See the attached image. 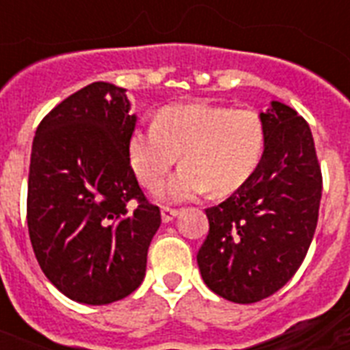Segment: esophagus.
I'll use <instances>...</instances> for the list:
<instances>
[{
	"label": "esophagus",
	"mask_w": 350,
	"mask_h": 350,
	"mask_svg": "<svg viewBox=\"0 0 350 350\" xmlns=\"http://www.w3.org/2000/svg\"><path fill=\"white\" fill-rule=\"evenodd\" d=\"M178 214H180V211H178V208H170V207L161 208V219H163L165 224L172 221V219H174Z\"/></svg>",
	"instance_id": "esophagus-1"
}]
</instances>
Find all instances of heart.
Listing matches in <instances>:
<instances>
[{"label":"heart","instance_id":"heart-1","mask_svg":"<svg viewBox=\"0 0 350 350\" xmlns=\"http://www.w3.org/2000/svg\"><path fill=\"white\" fill-rule=\"evenodd\" d=\"M265 150V126L254 111L187 103L161 109L126 139V159L143 187L156 189L181 154V167L158 196L187 202L208 189L238 191L254 176Z\"/></svg>","mask_w":350,"mask_h":350}]
</instances>
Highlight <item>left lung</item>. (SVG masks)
I'll return each mask as SVG.
<instances>
[{
  "label": "left lung",
  "instance_id": "1",
  "mask_svg": "<svg viewBox=\"0 0 350 350\" xmlns=\"http://www.w3.org/2000/svg\"><path fill=\"white\" fill-rule=\"evenodd\" d=\"M260 118V167L232 196L205 208L208 234L198 252L203 282L234 304L269 298L296 274L320 211L321 169L307 121L280 101Z\"/></svg>",
  "mask_w": 350,
  "mask_h": 350
}]
</instances>
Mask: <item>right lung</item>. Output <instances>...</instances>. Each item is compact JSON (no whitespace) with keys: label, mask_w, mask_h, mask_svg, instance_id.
<instances>
[{"label":"right lung","mask_w":350,"mask_h":350,"mask_svg":"<svg viewBox=\"0 0 350 350\" xmlns=\"http://www.w3.org/2000/svg\"><path fill=\"white\" fill-rule=\"evenodd\" d=\"M125 89L96 81L56 105L36 131L27 224L36 260L54 287L87 305L142 285L159 208L126 159L136 114Z\"/></svg>","instance_id":"1"}]
</instances>
